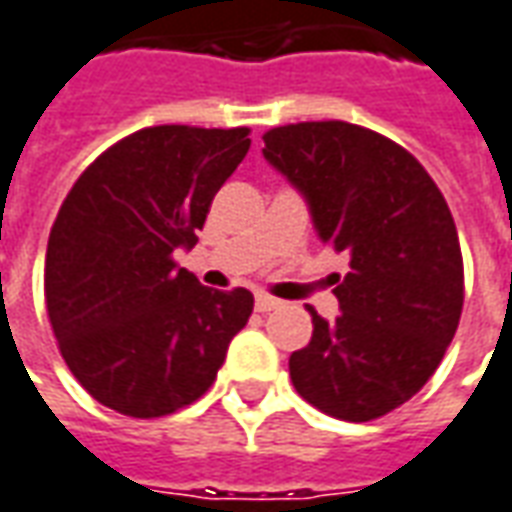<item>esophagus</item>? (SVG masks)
I'll list each match as a JSON object with an SVG mask.
<instances>
[{"label":"esophagus","mask_w":512,"mask_h":512,"mask_svg":"<svg viewBox=\"0 0 512 512\" xmlns=\"http://www.w3.org/2000/svg\"><path fill=\"white\" fill-rule=\"evenodd\" d=\"M255 307L257 313H268V310H277V307H280V299H274V296H268V293H257Z\"/></svg>","instance_id":"1"}]
</instances>
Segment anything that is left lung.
Masks as SVG:
<instances>
[{
	"mask_svg": "<svg viewBox=\"0 0 512 512\" xmlns=\"http://www.w3.org/2000/svg\"><path fill=\"white\" fill-rule=\"evenodd\" d=\"M263 157L305 196L318 238L349 255L341 316L313 307V338L288 360L296 393L341 421L405 405L441 366L463 313V255L438 185L416 157L346 121L263 135Z\"/></svg>",
	"mask_w": 512,
	"mask_h": 512,
	"instance_id": "left-lung-1",
	"label": "left lung"
}]
</instances>
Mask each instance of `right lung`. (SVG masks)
Instances as JSON below:
<instances>
[{
    "label": "right lung",
    "mask_w": 512,
    "mask_h": 512,
    "mask_svg": "<svg viewBox=\"0 0 512 512\" xmlns=\"http://www.w3.org/2000/svg\"><path fill=\"white\" fill-rule=\"evenodd\" d=\"M249 144L246 127H146L96 157L60 205L46 246L49 324L77 382L121 416L196 402L252 316L246 288L213 291L174 263Z\"/></svg>",
    "instance_id": "right-lung-1"
}]
</instances>
